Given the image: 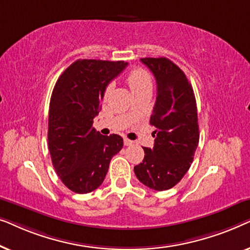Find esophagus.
I'll list each match as a JSON object with an SVG mask.
<instances>
[{"mask_svg":"<svg viewBox=\"0 0 250 250\" xmlns=\"http://www.w3.org/2000/svg\"><path fill=\"white\" fill-rule=\"evenodd\" d=\"M133 143H134V142L131 141V140H128L127 138H124V145L125 146H132Z\"/></svg>","mask_w":250,"mask_h":250,"instance_id":"obj_1","label":"esophagus"}]
</instances>
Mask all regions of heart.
I'll return each mask as SVG.
<instances>
[{
    "label": "heart",
    "instance_id": "obj_1",
    "mask_svg": "<svg viewBox=\"0 0 250 250\" xmlns=\"http://www.w3.org/2000/svg\"><path fill=\"white\" fill-rule=\"evenodd\" d=\"M126 83L128 84L129 88L133 92V94L136 93V92L146 90V88H151L152 86V81L151 76L148 71L142 69V68H133L127 73L125 77ZM111 90V86H108L105 88L104 94L108 95L109 92Z\"/></svg>",
    "mask_w": 250,
    "mask_h": 250
}]
</instances>
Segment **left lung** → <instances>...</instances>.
I'll list each match as a JSON object with an SVG mask.
<instances>
[{
  "mask_svg": "<svg viewBox=\"0 0 250 250\" xmlns=\"http://www.w3.org/2000/svg\"><path fill=\"white\" fill-rule=\"evenodd\" d=\"M157 82V98L150 117L155 126L153 148L134 167L141 183L168 190L182 180L193 162L199 142L197 104L186 74L167 58H142Z\"/></svg>",
  "mask_w": 250,
  "mask_h": 250,
  "instance_id": "1",
  "label": "left lung"
}]
</instances>
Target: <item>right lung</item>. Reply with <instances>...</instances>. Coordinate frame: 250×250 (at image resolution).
I'll list each match as a JSON object with an SVG mask.
<instances>
[{"mask_svg": "<svg viewBox=\"0 0 250 250\" xmlns=\"http://www.w3.org/2000/svg\"><path fill=\"white\" fill-rule=\"evenodd\" d=\"M126 66L124 61L80 59L54 85L49 109V150L60 180L75 193L98 189L111 158L123 148L122 136L101 135L92 125L105 87Z\"/></svg>", "mask_w": 250, "mask_h": 250, "instance_id": "obj_1", "label": "right lung"}]
</instances>
